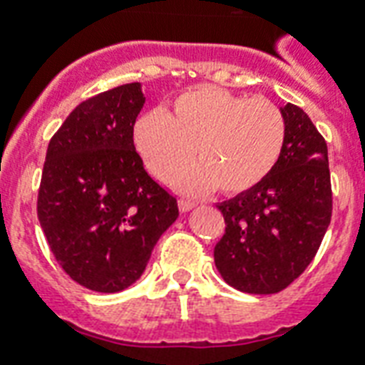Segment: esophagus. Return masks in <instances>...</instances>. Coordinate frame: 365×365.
<instances>
[{
  "label": "esophagus",
  "instance_id": "obj_1",
  "mask_svg": "<svg viewBox=\"0 0 365 365\" xmlns=\"http://www.w3.org/2000/svg\"><path fill=\"white\" fill-rule=\"evenodd\" d=\"M178 206H180V210L182 212H189L195 206V202L189 199H180L178 200Z\"/></svg>",
  "mask_w": 365,
  "mask_h": 365
}]
</instances>
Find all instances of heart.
<instances>
[{
	"mask_svg": "<svg viewBox=\"0 0 365 365\" xmlns=\"http://www.w3.org/2000/svg\"><path fill=\"white\" fill-rule=\"evenodd\" d=\"M286 134V117L271 100L202 85L176 96L166 113L149 111L140 117L134 143L159 180H170L193 151L199 165L176 178L183 189L217 187L223 195H239L271 174Z\"/></svg>",
	"mask_w": 365,
	"mask_h": 365,
	"instance_id": "b5f03b06",
	"label": "heart"
}]
</instances>
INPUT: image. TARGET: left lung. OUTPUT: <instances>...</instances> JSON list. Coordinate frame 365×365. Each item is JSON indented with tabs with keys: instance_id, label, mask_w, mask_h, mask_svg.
Masks as SVG:
<instances>
[{
	"instance_id": "obj_1",
	"label": "left lung",
	"mask_w": 365,
	"mask_h": 365,
	"mask_svg": "<svg viewBox=\"0 0 365 365\" xmlns=\"http://www.w3.org/2000/svg\"><path fill=\"white\" fill-rule=\"evenodd\" d=\"M288 134L272 172L217 210L225 233L214 248L223 280L246 294L288 288L314 259L331 220L328 145L305 111L282 108Z\"/></svg>"
}]
</instances>
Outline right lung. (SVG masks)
Listing matches in <instances>:
<instances>
[{
    "instance_id": "right-lung-1",
    "label": "right lung",
    "mask_w": 365,
    "mask_h": 365,
    "mask_svg": "<svg viewBox=\"0 0 365 365\" xmlns=\"http://www.w3.org/2000/svg\"><path fill=\"white\" fill-rule=\"evenodd\" d=\"M140 83L85 100L54 132L37 193V217L54 259L85 288L115 294L142 277L178 200L143 168L134 123Z\"/></svg>"
}]
</instances>
